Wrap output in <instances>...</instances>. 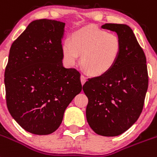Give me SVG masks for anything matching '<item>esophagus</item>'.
<instances>
[{
  "mask_svg": "<svg viewBox=\"0 0 157 157\" xmlns=\"http://www.w3.org/2000/svg\"><path fill=\"white\" fill-rule=\"evenodd\" d=\"M86 80H87V78L84 77V75H81V76H80V81H81V84H84V83L86 82Z\"/></svg>",
  "mask_w": 157,
  "mask_h": 157,
  "instance_id": "obj_1",
  "label": "esophagus"
}]
</instances>
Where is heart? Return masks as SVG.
<instances>
[{
  "instance_id": "b5f03b06",
  "label": "heart",
  "mask_w": 157,
  "mask_h": 157,
  "mask_svg": "<svg viewBox=\"0 0 157 157\" xmlns=\"http://www.w3.org/2000/svg\"><path fill=\"white\" fill-rule=\"evenodd\" d=\"M122 43L115 34L89 26L74 31L63 41L64 61L73 66L80 57V64L88 74L99 77L111 70L122 54Z\"/></svg>"
}]
</instances>
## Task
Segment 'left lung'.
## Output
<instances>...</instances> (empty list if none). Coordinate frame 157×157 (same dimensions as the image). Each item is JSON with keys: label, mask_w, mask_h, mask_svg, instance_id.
<instances>
[{"label": "left lung", "mask_w": 157, "mask_h": 157, "mask_svg": "<svg viewBox=\"0 0 157 157\" xmlns=\"http://www.w3.org/2000/svg\"><path fill=\"white\" fill-rule=\"evenodd\" d=\"M101 28L116 32L122 54L111 70L84 84L86 117L95 133L115 137L131 127L142 111L148 84L146 58L129 26L105 24Z\"/></svg>", "instance_id": "1"}]
</instances>
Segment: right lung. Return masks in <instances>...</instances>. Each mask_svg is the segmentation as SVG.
Masks as SVG:
<instances>
[{
	"label": "right lung",
	"mask_w": 157,
	"mask_h": 157,
	"mask_svg": "<svg viewBox=\"0 0 157 157\" xmlns=\"http://www.w3.org/2000/svg\"><path fill=\"white\" fill-rule=\"evenodd\" d=\"M65 23L36 20L13 42L5 72L8 110L29 133H52L82 90L77 69L62 64Z\"/></svg>",
	"instance_id": "obj_1"
}]
</instances>
